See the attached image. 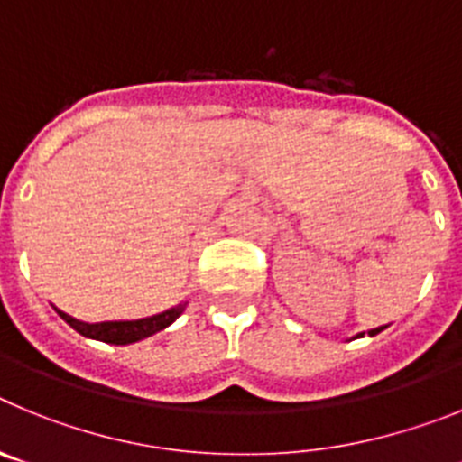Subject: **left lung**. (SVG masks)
Wrapping results in <instances>:
<instances>
[{
  "label": "left lung",
  "instance_id": "obj_1",
  "mask_svg": "<svg viewBox=\"0 0 462 462\" xmlns=\"http://www.w3.org/2000/svg\"><path fill=\"white\" fill-rule=\"evenodd\" d=\"M383 328H386V326H377V328H373V330H368V336L370 337H373V336H377V333H382V330ZM356 337H363V333H358V336Z\"/></svg>",
  "mask_w": 462,
  "mask_h": 462
}]
</instances>
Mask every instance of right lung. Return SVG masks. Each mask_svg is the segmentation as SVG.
Masks as SVG:
<instances>
[{"label":"right lung","mask_w":462,"mask_h":462,"mask_svg":"<svg viewBox=\"0 0 462 462\" xmlns=\"http://www.w3.org/2000/svg\"><path fill=\"white\" fill-rule=\"evenodd\" d=\"M187 308L185 303L173 305L171 310H164V312L152 314V317H145V319H134V321H101V324H88V321H80L71 314L57 310V314L71 326L73 330H79L80 336L89 337V340H99L108 342V345H132V342L145 340V337L154 336L159 330H164L166 326L173 324Z\"/></svg>","instance_id":"obj_1"}]
</instances>
